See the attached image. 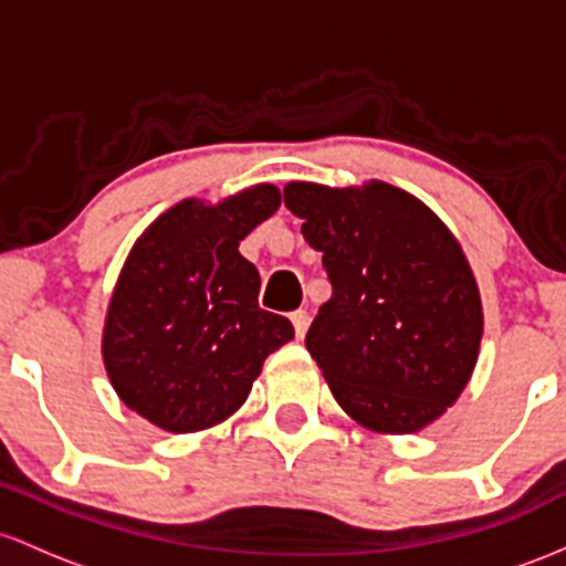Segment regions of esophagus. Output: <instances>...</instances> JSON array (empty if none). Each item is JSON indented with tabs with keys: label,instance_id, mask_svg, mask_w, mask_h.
Segmentation results:
<instances>
[{
	"label": "esophagus",
	"instance_id": "obj_1",
	"mask_svg": "<svg viewBox=\"0 0 566 566\" xmlns=\"http://www.w3.org/2000/svg\"><path fill=\"white\" fill-rule=\"evenodd\" d=\"M291 323H294V332H296V336H302L307 334V326H310V313L307 310H296V313H291Z\"/></svg>",
	"mask_w": 566,
	"mask_h": 566
}]
</instances>
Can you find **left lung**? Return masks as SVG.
I'll return each mask as SVG.
<instances>
[{"mask_svg": "<svg viewBox=\"0 0 566 566\" xmlns=\"http://www.w3.org/2000/svg\"><path fill=\"white\" fill-rule=\"evenodd\" d=\"M283 200L332 283L304 345L336 403L379 433L433 422L471 379L484 332L460 243L428 206L385 181H294Z\"/></svg>", "mask_w": 566, "mask_h": 566, "instance_id": "left-lung-1", "label": "left lung"}]
</instances>
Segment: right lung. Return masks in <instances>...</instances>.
Wrapping results in <instances>:
<instances>
[{"label": "right lung", "mask_w": 566, "mask_h": 566, "mask_svg": "<svg viewBox=\"0 0 566 566\" xmlns=\"http://www.w3.org/2000/svg\"><path fill=\"white\" fill-rule=\"evenodd\" d=\"M281 206L272 184L219 206L184 200L133 245L106 313L104 364L125 406L170 433L227 420L264 358L294 339L259 307V272L240 240Z\"/></svg>", "instance_id": "1"}]
</instances>
